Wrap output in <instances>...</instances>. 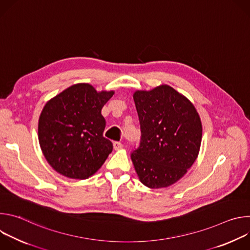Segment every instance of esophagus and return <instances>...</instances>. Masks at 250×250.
<instances>
[{"mask_svg": "<svg viewBox=\"0 0 250 250\" xmlns=\"http://www.w3.org/2000/svg\"><path fill=\"white\" fill-rule=\"evenodd\" d=\"M114 149L115 150H119V149H121V148H123V144H121V142H118V141H116V142H114Z\"/></svg>", "mask_w": 250, "mask_h": 250, "instance_id": "34e87169", "label": "esophagus"}]
</instances>
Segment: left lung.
Listing matches in <instances>:
<instances>
[{
	"label": "left lung",
	"mask_w": 250,
	"mask_h": 250,
	"mask_svg": "<svg viewBox=\"0 0 250 250\" xmlns=\"http://www.w3.org/2000/svg\"><path fill=\"white\" fill-rule=\"evenodd\" d=\"M133 100L141 137L131 160L141 183L166 188L187 173L202 141V123L194 104L168 85L136 91Z\"/></svg>",
	"instance_id": "8db88e82"
}]
</instances>
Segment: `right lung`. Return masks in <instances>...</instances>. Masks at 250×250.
<instances>
[{"mask_svg": "<svg viewBox=\"0 0 250 250\" xmlns=\"http://www.w3.org/2000/svg\"><path fill=\"white\" fill-rule=\"evenodd\" d=\"M114 94L80 83L46 103L39 121V140L56 172L72 179H87L108 158L113 144L103 135L105 121L101 111Z\"/></svg>", "mask_w": 250, "mask_h": 250, "instance_id": "add662e5", "label": "right lung"}]
</instances>
